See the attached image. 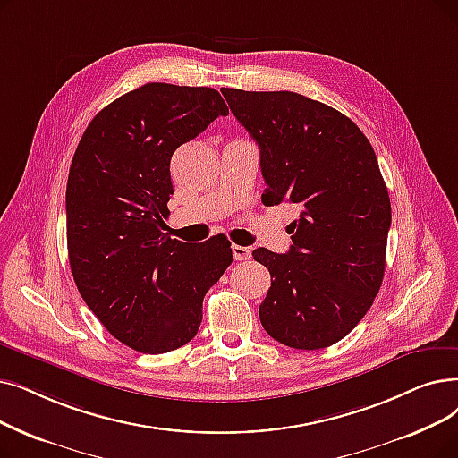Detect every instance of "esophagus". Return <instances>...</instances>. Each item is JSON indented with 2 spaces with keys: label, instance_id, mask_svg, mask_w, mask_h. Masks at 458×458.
I'll return each mask as SVG.
<instances>
[{
  "label": "esophagus",
  "instance_id": "34e87169",
  "mask_svg": "<svg viewBox=\"0 0 458 458\" xmlns=\"http://www.w3.org/2000/svg\"><path fill=\"white\" fill-rule=\"evenodd\" d=\"M232 256H233V260H249L250 249L242 247V245H232Z\"/></svg>",
  "mask_w": 458,
  "mask_h": 458
}]
</instances>
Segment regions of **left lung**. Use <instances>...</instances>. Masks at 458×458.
<instances>
[{
	"label": "left lung",
	"instance_id": "1",
	"mask_svg": "<svg viewBox=\"0 0 458 458\" xmlns=\"http://www.w3.org/2000/svg\"><path fill=\"white\" fill-rule=\"evenodd\" d=\"M221 91L260 148L262 202L300 213L286 254L252 250L271 273L260 322L290 348H327L361 322L382 286L391 202L376 153L350 117L305 95Z\"/></svg>",
	"mask_w": 458,
	"mask_h": 458
}]
</instances>
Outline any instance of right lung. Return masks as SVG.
<instances>
[{"mask_svg": "<svg viewBox=\"0 0 458 458\" xmlns=\"http://www.w3.org/2000/svg\"><path fill=\"white\" fill-rule=\"evenodd\" d=\"M218 115L221 93L151 82L98 112L67 182V249L78 292L119 343L142 353L187 344L206 292L232 264L230 242L189 245L163 230L170 158Z\"/></svg>", "mask_w": 458, "mask_h": 458, "instance_id": "obj_1", "label": "right lung"}]
</instances>
